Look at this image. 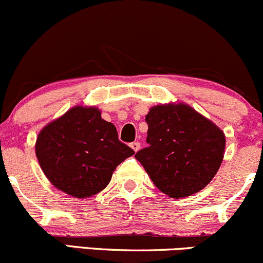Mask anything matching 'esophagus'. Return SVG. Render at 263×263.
Segmentation results:
<instances>
[{
    "label": "esophagus",
    "mask_w": 263,
    "mask_h": 263,
    "mask_svg": "<svg viewBox=\"0 0 263 263\" xmlns=\"http://www.w3.org/2000/svg\"><path fill=\"white\" fill-rule=\"evenodd\" d=\"M129 146H131V148L134 149L135 152H137L138 149H140V146H141V145H140V142H132Z\"/></svg>",
    "instance_id": "1"
}]
</instances>
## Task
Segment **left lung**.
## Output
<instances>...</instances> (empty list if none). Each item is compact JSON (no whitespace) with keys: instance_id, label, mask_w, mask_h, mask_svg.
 <instances>
[{"instance_id":"left-lung-1","label":"left lung","mask_w":263,"mask_h":263,"mask_svg":"<svg viewBox=\"0 0 263 263\" xmlns=\"http://www.w3.org/2000/svg\"><path fill=\"white\" fill-rule=\"evenodd\" d=\"M146 142L135 157L161 192L174 198L201 191L217 174L226 138L215 123L190 106L149 109Z\"/></svg>"}]
</instances>
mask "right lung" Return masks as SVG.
Wrapping results in <instances>:
<instances>
[{
  "label": "right lung",
  "mask_w": 263,
  "mask_h": 263,
  "mask_svg": "<svg viewBox=\"0 0 263 263\" xmlns=\"http://www.w3.org/2000/svg\"><path fill=\"white\" fill-rule=\"evenodd\" d=\"M135 154L95 107L76 106L43 127L36 156L56 189L77 198L102 191L116 167Z\"/></svg>",
  "instance_id": "right-lung-1"
}]
</instances>
